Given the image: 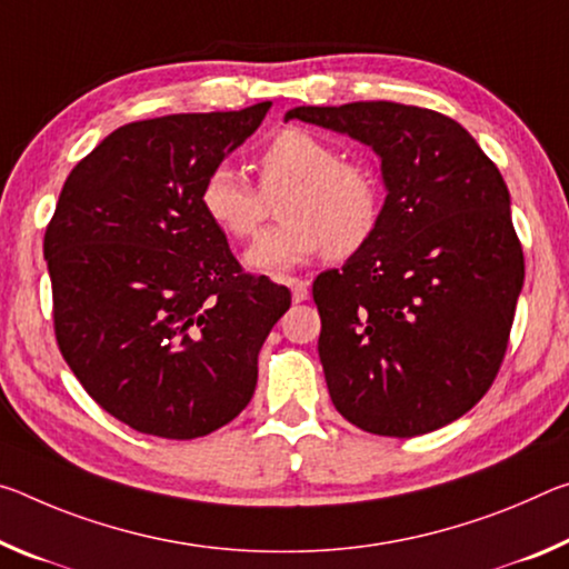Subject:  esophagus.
Returning <instances> with one entry per match:
<instances>
[{
  "instance_id": "1",
  "label": "esophagus",
  "mask_w": 569,
  "mask_h": 569,
  "mask_svg": "<svg viewBox=\"0 0 569 569\" xmlns=\"http://www.w3.org/2000/svg\"><path fill=\"white\" fill-rule=\"evenodd\" d=\"M284 284L290 287L295 302H305L307 297H310V284H307L305 279H300V277H287Z\"/></svg>"
}]
</instances>
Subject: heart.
<instances>
[{
	"label": "heart",
	"instance_id": "obj_1",
	"mask_svg": "<svg viewBox=\"0 0 569 569\" xmlns=\"http://www.w3.org/2000/svg\"><path fill=\"white\" fill-rule=\"evenodd\" d=\"M284 221L249 249V264L279 272L315 254L350 259L366 249L383 219V183L368 163L340 158L338 148L302 128L277 133L257 156V186L221 163L201 183L199 203L223 234L254 239L272 199Z\"/></svg>",
	"mask_w": 569,
	"mask_h": 569
}]
</instances>
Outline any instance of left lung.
I'll return each instance as SVG.
<instances>
[{"mask_svg": "<svg viewBox=\"0 0 569 569\" xmlns=\"http://www.w3.org/2000/svg\"><path fill=\"white\" fill-rule=\"evenodd\" d=\"M290 118L372 146L388 189L370 244L312 284L335 408L396 439L456 421L495 383L525 284L497 163L428 108L370 100Z\"/></svg>", "mask_w": 569, "mask_h": 569, "instance_id": "left-lung-1", "label": "left lung"}]
</instances>
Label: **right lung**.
<instances>
[{
  "mask_svg": "<svg viewBox=\"0 0 569 569\" xmlns=\"http://www.w3.org/2000/svg\"><path fill=\"white\" fill-rule=\"evenodd\" d=\"M269 108L120 126L62 186L42 244L54 338L88 396L136 431L186 441L234 421L292 302L241 269L199 203Z\"/></svg>",
  "mask_w": 569,
  "mask_h": 569,
  "instance_id": "obj_1",
  "label": "right lung"
}]
</instances>
